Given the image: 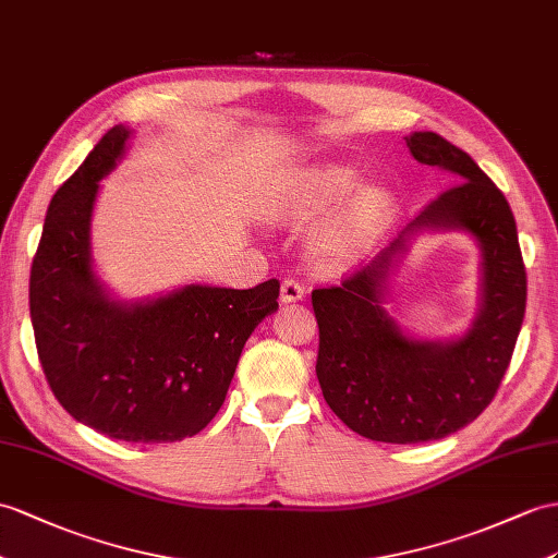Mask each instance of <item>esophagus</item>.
Instances as JSON below:
<instances>
[{
	"label": "esophagus",
	"instance_id": "obj_1",
	"mask_svg": "<svg viewBox=\"0 0 558 558\" xmlns=\"http://www.w3.org/2000/svg\"><path fill=\"white\" fill-rule=\"evenodd\" d=\"M305 298V287L298 283L295 279H283L281 281V301L283 303H298Z\"/></svg>",
	"mask_w": 558,
	"mask_h": 558
}]
</instances>
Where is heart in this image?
<instances>
[{
  "label": "heart",
  "instance_id": "1",
  "mask_svg": "<svg viewBox=\"0 0 558 558\" xmlns=\"http://www.w3.org/2000/svg\"><path fill=\"white\" fill-rule=\"evenodd\" d=\"M357 182L355 170L322 162L293 174L271 201V217L281 225H303L329 210ZM398 213L390 189L369 184L350 194L341 208L310 239V255L322 269L345 267L381 236Z\"/></svg>",
  "mask_w": 558,
  "mask_h": 558
}]
</instances>
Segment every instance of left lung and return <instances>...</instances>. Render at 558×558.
<instances>
[{"mask_svg": "<svg viewBox=\"0 0 558 558\" xmlns=\"http://www.w3.org/2000/svg\"><path fill=\"white\" fill-rule=\"evenodd\" d=\"M412 156L452 174L404 232L341 287L312 291L317 378L326 404L360 436L412 445L457 433L493 402L525 315V267L505 194L473 158L436 132H412ZM426 231H464L482 248V303L447 342L414 339L383 307L387 279Z\"/></svg>", "mask_w": 558, "mask_h": 558, "instance_id": "8db88e82", "label": "left lung"}]
</instances>
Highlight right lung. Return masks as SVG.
Wrapping results in <instances>:
<instances>
[{"label":"right lung","mask_w":558,"mask_h":558,"mask_svg":"<svg viewBox=\"0 0 558 558\" xmlns=\"http://www.w3.org/2000/svg\"><path fill=\"white\" fill-rule=\"evenodd\" d=\"M116 125L53 194L31 269V319L51 392L80 424L125 442L196 436L220 412L241 350L279 303V281L253 289L186 283L120 301L92 260L99 182L128 151Z\"/></svg>","instance_id":"1"}]
</instances>
